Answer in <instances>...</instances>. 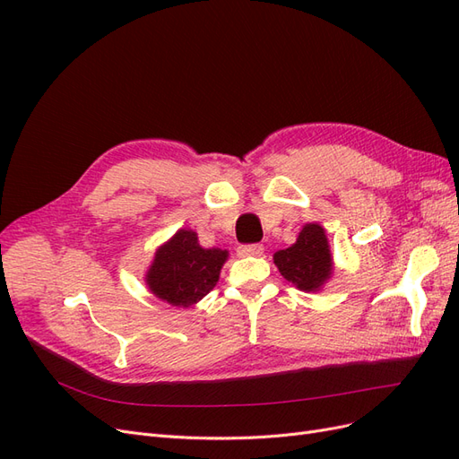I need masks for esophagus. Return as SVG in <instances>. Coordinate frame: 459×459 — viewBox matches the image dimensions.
I'll return each instance as SVG.
<instances>
[{
	"label": "esophagus",
	"mask_w": 459,
	"mask_h": 459,
	"mask_svg": "<svg viewBox=\"0 0 459 459\" xmlns=\"http://www.w3.org/2000/svg\"><path fill=\"white\" fill-rule=\"evenodd\" d=\"M264 253V247L258 245V243H253V245H241L238 248V255L239 256H260Z\"/></svg>",
	"instance_id": "34e87169"
}]
</instances>
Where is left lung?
Returning a JSON list of instances; mask_svg holds the SVG:
<instances>
[{
    "mask_svg": "<svg viewBox=\"0 0 459 459\" xmlns=\"http://www.w3.org/2000/svg\"><path fill=\"white\" fill-rule=\"evenodd\" d=\"M273 264L289 283L307 293H317L333 275V255L325 230L304 224L297 241L273 255Z\"/></svg>",
    "mask_w": 459,
    "mask_h": 459,
    "instance_id": "left-lung-1",
    "label": "left lung"
}]
</instances>
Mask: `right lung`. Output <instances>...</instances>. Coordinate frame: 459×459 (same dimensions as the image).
Masks as SVG:
<instances>
[{
    "mask_svg": "<svg viewBox=\"0 0 459 459\" xmlns=\"http://www.w3.org/2000/svg\"><path fill=\"white\" fill-rule=\"evenodd\" d=\"M228 256L221 248L201 247L193 230H178L155 251L145 272V285L170 307L189 308L216 287Z\"/></svg>",
    "mask_w": 459,
    "mask_h": 459,
    "instance_id": "obj_1",
    "label": "right lung"
}]
</instances>
